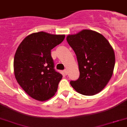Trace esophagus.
I'll return each instance as SVG.
<instances>
[{"mask_svg":"<svg viewBox=\"0 0 127 127\" xmlns=\"http://www.w3.org/2000/svg\"><path fill=\"white\" fill-rule=\"evenodd\" d=\"M64 71V73H65V75H67V74H68V71H67V69H65Z\"/></svg>","mask_w":127,"mask_h":127,"instance_id":"1","label":"esophagus"}]
</instances>
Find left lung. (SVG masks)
I'll use <instances>...</instances> for the list:
<instances>
[{
    "instance_id": "8db88e82",
    "label": "left lung",
    "mask_w": 127,
    "mask_h": 127,
    "mask_svg": "<svg viewBox=\"0 0 127 127\" xmlns=\"http://www.w3.org/2000/svg\"><path fill=\"white\" fill-rule=\"evenodd\" d=\"M66 39L76 55L80 71L79 78L70 84L81 95H96L105 88L113 74V48L102 34L93 30H83Z\"/></svg>"
}]
</instances>
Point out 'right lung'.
<instances>
[{"label": "right lung", "instance_id": "1", "mask_svg": "<svg viewBox=\"0 0 127 127\" xmlns=\"http://www.w3.org/2000/svg\"><path fill=\"white\" fill-rule=\"evenodd\" d=\"M64 38V34L34 32L27 36L16 51L15 78L22 89L36 100H47L57 91L62 75L54 69L51 51Z\"/></svg>", "mask_w": 127, "mask_h": 127}]
</instances>
